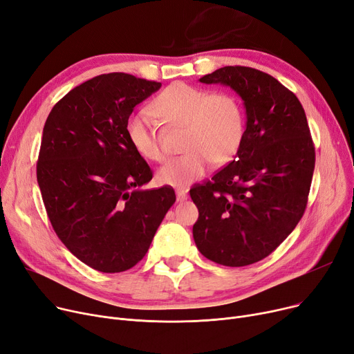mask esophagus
I'll use <instances>...</instances> for the list:
<instances>
[{
  "instance_id": "obj_1",
  "label": "esophagus",
  "mask_w": 354,
  "mask_h": 354,
  "mask_svg": "<svg viewBox=\"0 0 354 354\" xmlns=\"http://www.w3.org/2000/svg\"><path fill=\"white\" fill-rule=\"evenodd\" d=\"M176 194H177V201H184V200H187V192H184V190H177L176 192Z\"/></svg>"
}]
</instances>
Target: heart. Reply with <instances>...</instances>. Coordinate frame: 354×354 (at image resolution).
I'll use <instances>...</instances> for the list:
<instances>
[{"label":"heart","mask_w":354,"mask_h":354,"mask_svg":"<svg viewBox=\"0 0 354 354\" xmlns=\"http://www.w3.org/2000/svg\"><path fill=\"white\" fill-rule=\"evenodd\" d=\"M168 128L184 127L183 149L187 151L162 165L157 178L161 184L186 187L203 177L210 162L225 164L238 153L245 136V113L236 96L210 93L177 82L165 88L149 106ZM127 137L136 153L148 161H162L165 153L160 136L145 113L127 121Z\"/></svg>","instance_id":"b5f03b06"}]
</instances>
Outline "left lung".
<instances>
[{"instance_id": "1", "label": "left lung", "mask_w": 354, "mask_h": 354, "mask_svg": "<svg viewBox=\"0 0 354 354\" xmlns=\"http://www.w3.org/2000/svg\"><path fill=\"white\" fill-rule=\"evenodd\" d=\"M198 80L242 97L246 129L236 158L190 190L193 238L207 259L246 266L271 255L306 212L315 164L307 116L290 89L252 67L225 66Z\"/></svg>"}]
</instances>
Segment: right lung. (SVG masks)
<instances>
[{"label": "right lung", "mask_w": 354, "mask_h": 354, "mask_svg": "<svg viewBox=\"0 0 354 354\" xmlns=\"http://www.w3.org/2000/svg\"><path fill=\"white\" fill-rule=\"evenodd\" d=\"M161 88L128 73L99 75L64 95L48 113L37 183L56 234L100 272H122L147 254L173 187H141L153 178L127 137L133 108Z\"/></svg>", "instance_id": "add662e5"}]
</instances>
